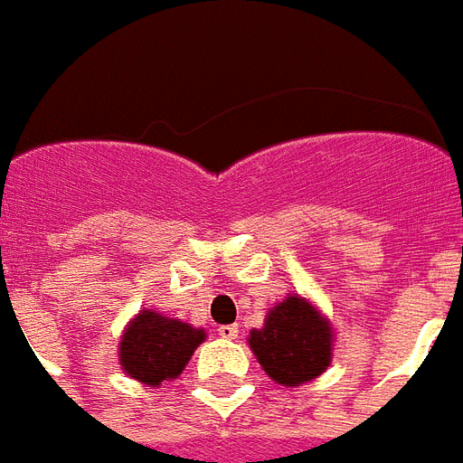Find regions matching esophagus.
Segmentation results:
<instances>
[{
    "label": "esophagus",
    "mask_w": 463,
    "mask_h": 463,
    "mask_svg": "<svg viewBox=\"0 0 463 463\" xmlns=\"http://www.w3.org/2000/svg\"><path fill=\"white\" fill-rule=\"evenodd\" d=\"M218 336L232 341V338H238V326H235V324H221V326H218Z\"/></svg>",
    "instance_id": "1"
}]
</instances>
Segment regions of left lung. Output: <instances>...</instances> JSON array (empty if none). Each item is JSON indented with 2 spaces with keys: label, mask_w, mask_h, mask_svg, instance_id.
<instances>
[{
  "label": "left lung",
  "mask_w": 463,
  "mask_h": 463,
  "mask_svg": "<svg viewBox=\"0 0 463 463\" xmlns=\"http://www.w3.org/2000/svg\"><path fill=\"white\" fill-rule=\"evenodd\" d=\"M250 345L271 380L298 387L329 367L331 326L307 300L290 296L250 334Z\"/></svg>",
  "instance_id": "1"
}]
</instances>
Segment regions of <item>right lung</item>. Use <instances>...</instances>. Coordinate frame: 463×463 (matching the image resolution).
Wrapping results in <instances>:
<instances>
[{
  "label": "right lung",
  "mask_w": 463,
  "mask_h": 463,
  "mask_svg": "<svg viewBox=\"0 0 463 463\" xmlns=\"http://www.w3.org/2000/svg\"><path fill=\"white\" fill-rule=\"evenodd\" d=\"M202 341L203 329L144 309L122 336L119 363L129 377L158 387L184 370Z\"/></svg>",
  "instance_id": "1"
}]
</instances>
